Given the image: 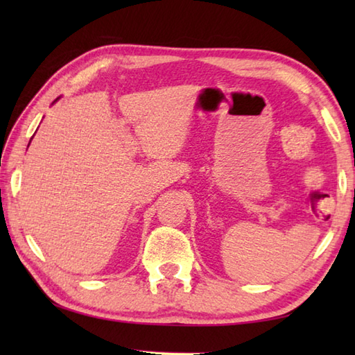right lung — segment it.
<instances>
[{"instance_id":"right-lung-1","label":"right lung","mask_w":355,"mask_h":355,"mask_svg":"<svg viewBox=\"0 0 355 355\" xmlns=\"http://www.w3.org/2000/svg\"><path fill=\"white\" fill-rule=\"evenodd\" d=\"M58 99H59V97H58ZM58 99H56V101H58ZM56 101H53V103H55V102H56Z\"/></svg>"}]
</instances>
